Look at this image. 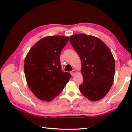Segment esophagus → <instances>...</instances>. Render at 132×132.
Wrapping results in <instances>:
<instances>
[{"instance_id": "obj_1", "label": "esophagus", "mask_w": 132, "mask_h": 132, "mask_svg": "<svg viewBox=\"0 0 132 132\" xmlns=\"http://www.w3.org/2000/svg\"><path fill=\"white\" fill-rule=\"evenodd\" d=\"M76 73H77V71H76V70H73L72 71H71V74L73 76L75 75L76 74Z\"/></svg>"}]
</instances>
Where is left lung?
<instances>
[{"label": "left lung", "mask_w": 132, "mask_h": 132, "mask_svg": "<svg viewBox=\"0 0 132 132\" xmlns=\"http://www.w3.org/2000/svg\"><path fill=\"white\" fill-rule=\"evenodd\" d=\"M71 45L81 61L83 82L79 90L92 101L100 100L113 84L115 61L111 51L100 39L86 34L71 35Z\"/></svg>", "instance_id": "left-lung-1"}]
</instances>
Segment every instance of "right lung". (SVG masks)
Returning <instances> with one entry per match:
<instances>
[{
  "label": "right lung",
  "mask_w": 132,
  "mask_h": 132,
  "mask_svg": "<svg viewBox=\"0 0 132 132\" xmlns=\"http://www.w3.org/2000/svg\"><path fill=\"white\" fill-rule=\"evenodd\" d=\"M69 40L62 36L43 37L32 47L24 61L30 89L38 99L51 101L61 93L71 75L62 70L60 54Z\"/></svg>",
  "instance_id": "obj_1"
}]
</instances>
